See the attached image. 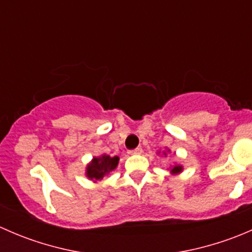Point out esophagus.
<instances>
[{"label": "esophagus", "mask_w": 252, "mask_h": 252, "mask_svg": "<svg viewBox=\"0 0 252 252\" xmlns=\"http://www.w3.org/2000/svg\"><path fill=\"white\" fill-rule=\"evenodd\" d=\"M141 152H142L141 147H136V149L130 150V151H129L128 154H130V155H139V154H141Z\"/></svg>", "instance_id": "obj_1"}]
</instances>
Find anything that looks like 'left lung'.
<instances>
[{"mask_svg": "<svg viewBox=\"0 0 252 252\" xmlns=\"http://www.w3.org/2000/svg\"><path fill=\"white\" fill-rule=\"evenodd\" d=\"M182 169H183V167L182 166H174V167H172V169H171V172L173 174H177V173H179V172H182Z\"/></svg>", "mask_w": 252, "mask_h": 252, "instance_id": "obj_1", "label": "left lung"}]
</instances>
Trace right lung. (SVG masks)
Listing matches in <instances>:
<instances>
[{"mask_svg": "<svg viewBox=\"0 0 252 252\" xmlns=\"http://www.w3.org/2000/svg\"><path fill=\"white\" fill-rule=\"evenodd\" d=\"M119 158L117 156L111 157L108 155H102L101 157H95L90 164L86 167V177L96 182L100 180L113 171L118 164Z\"/></svg>", "mask_w": 252, "mask_h": 252, "instance_id": "add662e5", "label": "right lung"}]
</instances>
